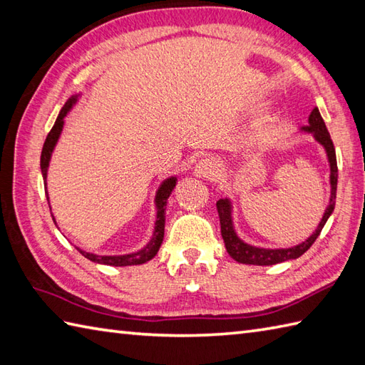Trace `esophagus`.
I'll list each match as a JSON object with an SVG mask.
<instances>
[{
    "instance_id": "esophagus-1",
    "label": "esophagus",
    "mask_w": 365,
    "mask_h": 365,
    "mask_svg": "<svg viewBox=\"0 0 365 365\" xmlns=\"http://www.w3.org/2000/svg\"><path fill=\"white\" fill-rule=\"evenodd\" d=\"M195 175L200 178H206V180H215L220 175V164L212 158L201 159L195 165Z\"/></svg>"
}]
</instances>
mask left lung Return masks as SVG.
<instances>
[{
  "instance_id": "8db88e82",
  "label": "left lung",
  "mask_w": 365,
  "mask_h": 365,
  "mask_svg": "<svg viewBox=\"0 0 365 365\" xmlns=\"http://www.w3.org/2000/svg\"><path fill=\"white\" fill-rule=\"evenodd\" d=\"M302 131L309 133L314 135V139L319 143L323 145V148L327 150L328 160H329V168H331V198L329 205L323 214L322 222L319 223L317 230L312 234V236L304 240L303 244H299L292 248H279V250H267V248H257L253 245H248L245 242H242L236 231H234L232 226V217H231V203L230 200H218L217 201V210L218 217H220V228H222V237L225 242L226 251H228L232 259H236L240 264H253V265H273L289 261V259H297L302 255H304L307 250L312 247V244L325 226L329 215L333 214L334 206H336V190H337V160H336V150L333 140H331V135L325 126V121H323L320 112L317 108H314L311 115H309V125L302 128Z\"/></svg>"
}]
</instances>
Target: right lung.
<instances>
[{
  "mask_svg": "<svg viewBox=\"0 0 365 365\" xmlns=\"http://www.w3.org/2000/svg\"><path fill=\"white\" fill-rule=\"evenodd\" d=\"M78 96H71V98L66 103V106L62 108L59 117L56 118V123L51 128V131L48 133L46 140L43 143V150H42V156H40V167H42V175L45 180V185H46V172H48V164H50L51 159V153L58 143V139L61 135V131L63 128V117L67 115V112L71 109L73 104L76 103ZM176 185V178H168L162 185L159 187L158 193H156V207H158V220H156V226H155V232H153V237L150 240V244L145 247L140 251H135V253L131 255H123V256H96L92 253H86V251L79 250L78 251L84 257H87L88 261L92 262H98V264H106V265H115V267H123V265H139V264H145L150 259L155 257L158 255V251L160 248L162 240H164V228H165V206H167V200L170 197V193L175 189ZM48 205H50V198L46 197ZM54 220V218H53Z\"/></svg>",
  "mask_w": 365,
  "mask_h": 365,
  "instance_id": "right-lung-1",
  "label": "right lung"
}]
</instances>
